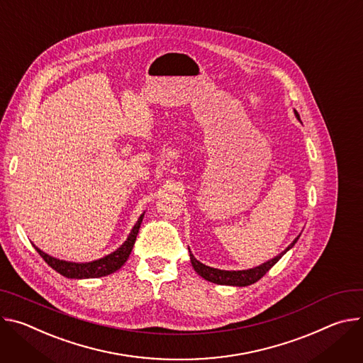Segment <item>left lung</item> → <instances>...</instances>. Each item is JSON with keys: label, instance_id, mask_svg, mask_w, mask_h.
I'll list each match as a JSON object with an SVG mask.
<instances>
[{"label": "left lung", "instance_id": "8db88e82", "mask_svg": "<svg viewBox=\"0 0 363 363\" xmlns=\"http://www.w3.org/2000/svg\"><path fill=\"white\" fill-rule=\"evenodd\" d=\"M296 116L300 119V115L298 112L296 111ZM298 240V236L294 239V242L284 251L281 252L278 257H275L274 259L259 265V267H255L252 269H247V271H223V269H216V268H211L202 262H199L190 252V261H191V265L194 268V271L202 275L205 279L211 281V283H215V284H220V286H238V287H245V286H251L254 283H257L258 279H261L278 261L279 258L283 257L290 248L294 247V244Z\"/></svg>", "mask_w": 363, "mask_h": 363}]
</instances>
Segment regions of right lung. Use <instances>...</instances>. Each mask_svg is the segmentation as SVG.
<instances>
[{
	"instance_id": "right-lung-1",
	"label": "right lung",
	"mask_w": 363,
	"mask_h": 363,
	"mask_svg": "<svg viewBox=\"0 0 363 363\" xmlns=\"http://www.w3.org/2000/svg\"><path fill=\"white\" fill-rule=\"evenodd\" d=\"M143 218H144V213L140 216L138 222L133 228L128 239L115 252L109 254L105 258L92 261V262H86V264L66 262V261H60L57 258H53V257L45 254L43 251H40L35 245H34V248L40 254V257H42L55 271H57L63 277H67V278H98V277H105V275H109V274L115 272L116 269H119L121 267L125 264V261L128 259V257H130V254L133 251V247L135 244V239H137V235H138Z\"/></svg>"
}]
</instances>
